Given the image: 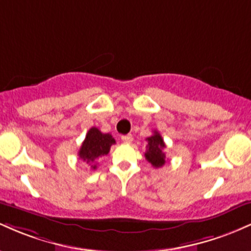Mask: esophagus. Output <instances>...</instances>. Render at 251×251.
Listing matches in <instances>:
<instances>
[{
    "mask_svg": "<svg viewBox=\"0 0 251 251\" xmlns=\"http://www.w3.org/2000/svg\"><path fill=\"white\" fill-rule=\"evenodd\" d=\"M122 140L124 143H132V140H133V137H132V134H126V135H123L122 137Z\"/></svg>",
    "mask_w": 251,
    "mask_h": 251,
    "instance_id": "esophagus-1",
    "label": "esophagus"
}]
</instances>
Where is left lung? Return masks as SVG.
<instances>
[{
    "label": "left lung",
    "instance_id": "obj_1",
    "mask_svg": "<svg viewBox=\"0 0 251 251\" xmlns=\"http://www.w3.org/2000/svg\"><path fill=\"white\" fill-rule=\"evenodd\" d=\"M148 146H146L145 158L153 168H162L165 164V153L164 149L166 148L162 135L158 131H153L151 137L146 138Z\"/></svg>",
    "mask_w": 251,
    "mask_h": 251
}]
</instances>
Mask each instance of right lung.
Listing matches in <instances>:
<instances>
[{"label":"right lung","mask_w":251,"mask_h":251,"mask_svg":"<svg viewBox=\"0 0 251 251\" xmlns=\"http://www.w3.org/2000/svg\"><path fill=\"white\" fill-rule=\"evenodd\" d=\"M116 140L109 133H102L99 128L92 127L86 134L81 148L79 150V157L83 162L91 165L93 170L97 169V160L109 152L111 146Z\"/></svg>","instance_id":"add662e5"}]
</instances>
